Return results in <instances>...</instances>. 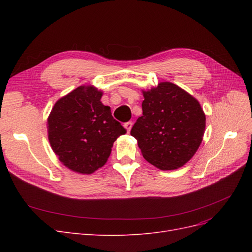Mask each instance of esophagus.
I'll return each instance as SVG.
<instances>
[{
	"mask_svg": "<svg viewBox=\"0 0 252 252\" xmlns=\"http://www.w3.org/2000/svg\"><path fill=\"white\" fill-rule=\"evenodd\" d=\"M124 127L126 128L127 132H129V131H130L131 127H132V122H127V123H125V124H124Z\"/></svg>",
	"mask_w": 252,
	"mask_h": 252,
	"instance_id": "34e87169",
	"label": "esophagus"
}]
</instances>
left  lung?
Instances as JSON below:
<instances>
[{"instance_id": "1", "label": "left lung", "mask_w": 252, "mask_h": 252, "mask_svg": "<svg viewBox=\"0 0 252 252\" xmlns=\"http://www.w3.org/2000/svg\"><path fill=\"white\" fill-rule=\"evenodd\" d=\"M143 116L131 128L144 158L161 170L185 165L199 149L206 117L191 94L170 82L143 91Z\"/></svg>"}]
</instances>
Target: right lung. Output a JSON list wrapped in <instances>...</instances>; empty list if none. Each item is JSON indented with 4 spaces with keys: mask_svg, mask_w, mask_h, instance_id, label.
Masks as SVG:
<instances>
[{
    "mask_svg": "<svg viewBox=\"0 0 252 252\" xmlns=\"http://www.w3.org/2000/svg\"><path fill=\"white\" fill-rule=\"evenodd\" d=\"M102 91L80 86L61 97L49 114L48 139L67 168L90 174L107 162L113 143L126 129L114 120Z\"/></svg>",
    "mask_w": 252,
    "mask_h": 252,
    "instance_id": "add662e5",
    "label": "right lung"
}]
</instances>
